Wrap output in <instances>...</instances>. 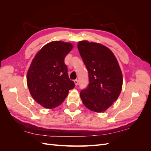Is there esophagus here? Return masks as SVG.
Listing matches in <instances>:
<instances>
[{
    "label": "esophagus",
    "instance_id": "1",
    "mask_svg": "<svg viewBox=\"0 0 151 151\" xmlns=\"http://www.w3.org/2000/svg\"><path fill=\"white\" fill-rule=\"evenodd\" d=\"M74 81V83H75V85H76V86L78 85V83H78V80H77V79H75Z\"/></svg>",
    "mask_w": 151,
    "mask_h": 151
}]
</instances>
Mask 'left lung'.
I'll list each match as a JSON object with an SVG mask.
<instances>
[{
  "label": "left lung",
  "instance_id": "1",
  "mask_svg": "<svg viewBox=\"0 0 151 151\" xmlns=\"http://www.w3.org/2000/svg\"><path fill=\"white\" fill-rule=\"evenodd\" d=\"M80 55L88 71L89 84L81 90L84 106L103 112L118 99L123 84L122 73L115 56L103 45L81 41L77 44Z\"/></svg>",
  "mask_w": 151,
  "mask_h": 151
}]
</instances>
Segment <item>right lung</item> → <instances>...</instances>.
I'll return each instance as SVG.
<instances>
[{"label": "right lung", "mask_w": 151, "mask_h": 151, "mask_svg": "<svg viewBox=\"0 0 151 151\" xmlns=\"http://www.w3.org/2000/svg\"><path fill=\"white\" fill-rule=\"evenodd\" d=\"M73 46L59 41L41 49L32 61L27 74V84L32 97L42 106L52 109L60 105L68 91L75 87L70 80L64 63Z\"/></svg>", "instance_id": "1"}]
</instances>
